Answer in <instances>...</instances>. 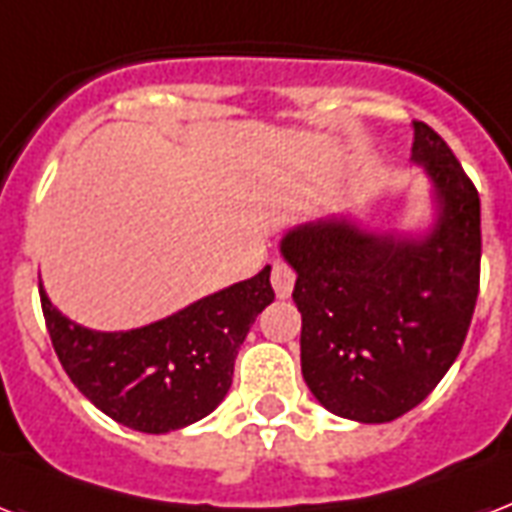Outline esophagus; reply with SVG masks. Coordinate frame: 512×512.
Returning a JSON list of instances; mask_svg holds the SVG:
<instances>
[{
    "label": "esophagus",
    "mask_w": 512,
    "mask_h": 512,
    "mask_svg": "<svg viewBox=\"0 0 512 512\" xmlns=\"http://www.w3.org/2000/svg\"><path fill=\"white\" fill-rule=\"evenodd\" d=\"M271 284L276 298H290L292 287H295V268L287 260H273Z\"/></svg>",
    "instance_id": "obj_1"
}]
</instances>
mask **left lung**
Instances as JSON below:
<instances>
[{
  "label": "left lung",
  "mask_w": 512,
  "mask_h": 512,
  "mask_svg": "<svg viewBox=\"0 0 512 512\" xmlns=\"http://www.w3.org/2000/svg\"><path fill=\"white\" fill-rule=\"evenodd\" d=\"M413 161L438 187V228L424 241L327 220L282 241L298 273L300 368L343 419L384 424L440 384L462 351L481 290V198L443 136L413 120Z\"/></svg>",
  "instance_id": "1"
}]
</instances>
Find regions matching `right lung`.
Returning <instances> with one entry per match:
<instances>
[{"mask_svg":"<svg viewBox=\"0 0 512 512\" xmlns=\"http://www.w3.org/2000/svg\"><path fill=\"white\" fill-rule=\"evenodd\" d=\"M42 314L72 384L109 419L161 435L204 419L233 384V362L273 300L271 268L128 333H96L61 317L39 284Z\"/></svg>","mask_w":512,"mask_h":512,"instance_id":"right-lung-1","label":"right lung"}]
</instances>
